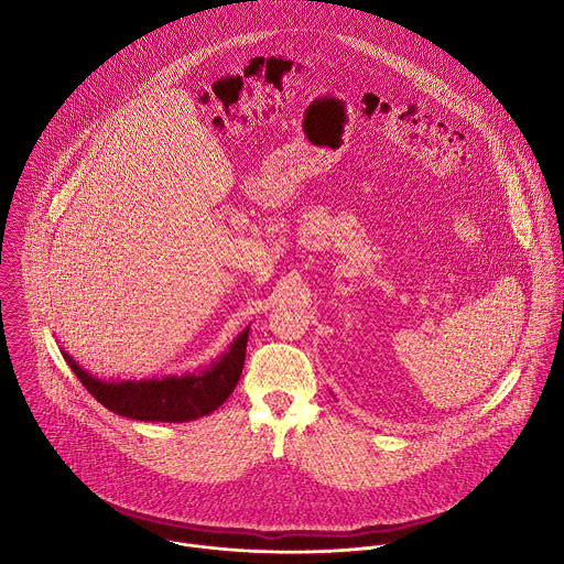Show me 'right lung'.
Segmentation results:
<instances>
[{"mask_svg":"<svg viewBox=\"0 0 564 564\" xmlns=\"http://www.w3.org/2000/svg\"><path fill=\"white\" fill-rule=\"evenodd\" d=\"M247 338L249 325H245L226 351L210 365L197 367L195 371L141 380H101L82 369L63 347L61 351L84 389L115 414L137 421L184 423L215 412L232 395L241 378Z\"/></svg>","mask_w":564,"mask_h":564,"instance_id":"add662e5","label":"right lung"}]
</instances>
